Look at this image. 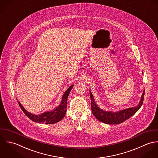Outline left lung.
Segmentation results:
<instances>
[{"label": "left lung", "instance_id": "left-lung-1", "mask_svg": "<svg viewBox=\"0 0 158 158\" xmlns=\"http://www.w3.org/2000/svg\"><path fill=\"white\" fill-rule=\"evenodd\" d=\"M143 73V72H142ZM90 95L91 98V107L92 111L95 117L99 121L106 124L109 125H115L120 124L125 122L133 115H134L138 110L140 108L143 104L145 90L141 96L139 104L133 107H130L127 109H125L119 111L114 112V111H107L104 110L97 105L94 95L90 91Z\"/></svg>", "mask_w": 158, "mask_h": 158}]
</instances>
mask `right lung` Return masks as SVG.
I'll use <instances>...</instances> for the list:
<instances>
[{"label": "right lung", "instance_id": "obj_1", "mask_svg": "<svg viewBox=\"0 0 158 158\" xmlns=\"http://www.w3.org/2000/svg\"><path fill=\"white\" fill-rule=\"evenodd\" d=\"M73 87V85H71L63 94L61 102L59 106L51 111H46L39 115H35L29 112L24 109V107L18 101V102L24 113L33 122L38 123L54 124L62 120L64 117L66 112L67 99Z\"/></svg>", "mask_w": 158, "mask_h": 158}]
</instances>
